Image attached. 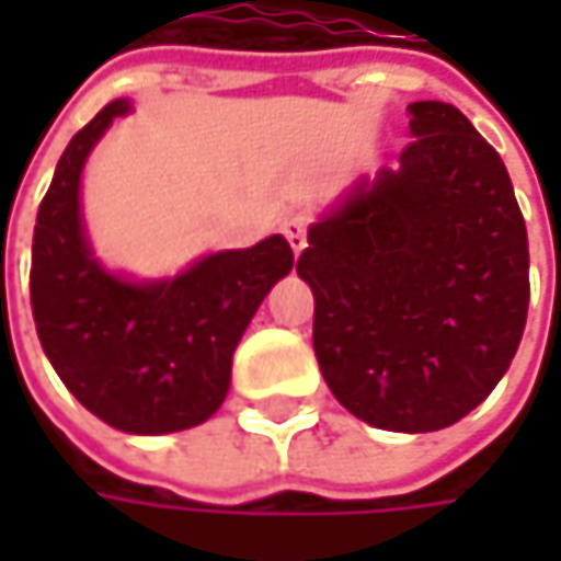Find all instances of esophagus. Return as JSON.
Masks as SVG:
<instances>
[{
    "label": "esophagus",
    "instance_id": "obj_1",
    "mask_svg": "<svg viewBox=\"0 0 561 561\" xmlns=\"http://www.w3.org/2000/svg\"><path fill=\"white\" fill-rule=\"evenodd\" d=\"M309 215L306 211H296V215H290L287 221H284V237H287V243L293 247V252H302L306 249V230H309Z\"/></svg>",
    "mask_w": 561,
    "mask_h": 561
}]
</instances>
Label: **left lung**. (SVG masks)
<instances>
[{
    "instance_id": "obj_1",
    "label": "left lung",
    "mask_w": 561,
    "mask_h": 561,
    "mask_svg": "<svg viewBox=\"0 0 561 561\" xmlns=\"http://www.w3.org/2000/svg\"><path fill=\"white\" fill-rule=\"evenodd\" d=\"M415 140L309 230L312 343L343 409L424 434L506 375L528 321V230L500 152L449 102H412Z\"/></svg>"
}]
</instances>
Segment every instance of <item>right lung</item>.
Instances as JSON below:
<instances>
[{
    "instance_id": "right-lung-1",
    "label": "right lung",
    "mask_w": 561,
    "mask_h": 561,
    "mask_svg": "<svg viewBox=\"0 0 561 561\" xmlns=\"http://www.w3.org/2000/svg\"><path fill=\"white\" fill-rule=\"evenodd\" d=\"M127 112L124 99L108 102L58 159L33 227L31 309L43 353L93 415L127 434H171L225 402L233 350L265 293L290 274L293 249L268 237L164 284L99 268L80 230V168Z\"/></svg>"
}]
</instances>
